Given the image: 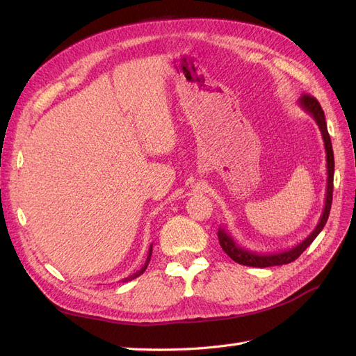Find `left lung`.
Masks as SVG:
<instances>
[{"label":"left lung","instance_id":"8db88e82","mask_svg":"<svg viewBox=\"0 0 356 356\" xmlns=\"http://www.w3.org/2000/svg\"><path fill=\"white\" fill-rule=\"evenodd\" d=\"M298 105L303 108L306 113H309L316 124L319 126V131L322 135V139H324V145H325V153H327V195H325V207L324 211H322V215L319 218V222L315 227V230L312 232L307 238L300 242L297 246L291 248V250L282 251V252H276V254H257L252 251H248L245 248H242L239 243H236L233 239V236L225 230L224 227L218 229V241L220 245L224 250V252L227 254L232 260L236 263L243 264V266H250V267H270V266H282L288 264L291 261L297 260V258L303 254L306 248L316 239V236L321 233V230L324 229V225L328 220L330 209H331V202H332V181H334V154H332V145H331V139L328 135V129H327V122H325V114L324 110L321 108V104L310 95H301V98L298 99Z\"/></svg>","mask_w":356,"mask_h":356}]
</instances>
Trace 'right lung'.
<instances>
[{
	"mask_svg": "<svg viewBox=\"0 0 356 356\" xmlns=\"http://www.w3.org/2000/svg\"><path fill=\"white\" fill-rule=\"evenodd\" d=\"M152 252H153V243L149 245V250H148V255H147V260H145V264L143 266V268L141 270H138L136 273H134V275H131L129 277H126V279H123V281L126 282V281H131V279H135V277H138L139 275H143L144 272H145V268H147V266H148V263H149V260H152Z\"/></svg>",
	"mask_w": 356,
	"mask_h": 356,
	"instance_id": "right-lung-1",
	"label": "right lung"
}]
</instances>
